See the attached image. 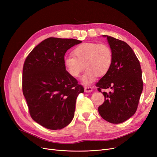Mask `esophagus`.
I'll return each mask as SVG.
<instances>
[{
	"instance_id": "esophagus-1",
	"label": "esophagus",
	"mask_w": 157,
	"mask_h": 157,
	"mask_svg": "<svg viewBox=\"0 0 157 157\" xmlns=\"http://www.w3.org/2000/svg\"><path fill=\"white\" fill-rule=\"evenodd\" d=\"M84 90L86 92H91L92 91V88L91 86H85Z\"/></svg>"
}]
</instances>
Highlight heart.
I'll list each match as a JSON object with an SVG mask.
<instances>
[{
  "instance_id": "obj_1",
  "label": "heart",
  "mask_w": 157,
  "mask_h": 157,
  "mask_svg": "<svg viewBox=\"0 0 157 157\" xmlns=\"http://www.w3.org/2000/svg\"><path fill=\"white\" fill-rule=\"evenodd\" d=\"M72 54L73 56L65 58V67L73 77H79L86 67L82 77L85 84L93 82L97 75L101 77L107 74L113 63V50L107 44L84 42L75 48Z\"/></svg>"
}]
</instances>
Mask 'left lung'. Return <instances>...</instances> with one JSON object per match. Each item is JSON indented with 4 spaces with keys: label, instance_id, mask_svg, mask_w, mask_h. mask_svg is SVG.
Instances as JSON below:
<instances>
[{
    "label": "left lung",
    "instance_id": "1",
    "mask_svg": "<svg viewBox=\"0 0 157 157\" xmlns=\"http://www.w3.org/2000/svg\"><path fill=\"white\" fill-rule=\"evenodd\" d=\"M107 36L113 50V60L111 69L96 83L99 92H103V103L98 107L101 117L109 122L119 124L128 120L136 113L143 90V80L140 61L134 52L126 42Z\"/></svg>",
    "mask_w": 157,
    "mask_h": 157
}]
</instances>
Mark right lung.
Wrapping results in <instances>:
<instances>
[{"mask_svg":"<svg viewBox=\"0 0 157 157\" xmlns=\"http://www.w3.org/2000/svg\"><path fill=\"white\" fill-rule=\"evenodd\" d=\"M82 41L50 37L35 46L23 67L22 90L31 118L50 130L73 120L78 94L84 89L65 69L64 56Z\"/></svg>","mask_w":157,"mask_h":157,"instance_id":"right-lung-1","label":"right lung"}]
</instances>
